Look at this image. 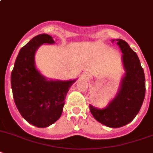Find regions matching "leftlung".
I'll list each match as a JSON object with an SVG mask.
<instances>
[{"label":"left lung","mask_w":153,"mask_h":153,"mask_svg":"<svg viewBox=\"0 0 153 153\" xmlns=\"http://www.w3.org/2000/svg\"><path fill=\"white\" fill-rule=\"evenodd\" d=\"M116 41L123 53V62L126 70L120 91L106 108L99 109L90 105V111L94 119L113 128L123 127L134 119L142 107L146 94L145 74L137 54L123 40L117 39Z\"/></svg>","instance_id":"8db88e82"}]
</instances>
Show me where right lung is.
I'll list each match as a JSON object with an SVG mask.
<instances>
[{
  "label": "right lung",
  "instance_id": "right-lung-1",
  "mask_svg": "<svg viewBox=\"0 0 153 153\" xmlns=\"http://www.w3.org/2000/svg\"><path fill=\"white\" fill-rule=\"evenodd\" d=\"M48 34H40L21 48L11 75L16 105L27 122L47 127L61 117L66 94L75 80H47L36 70L34 55L43 44H54Z\"/></svg>",
  "mask_w": 153,
  "mask_h": 153
}]
</instances>
